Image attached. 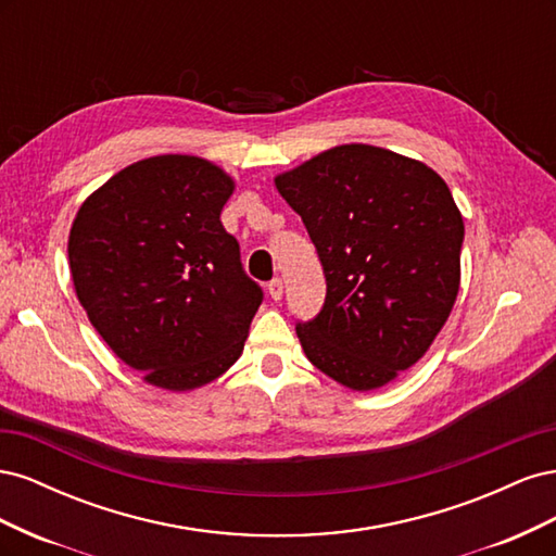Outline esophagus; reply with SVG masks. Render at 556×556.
<instances>
[{"mask_svg": "<svg viewBox=\"0 0 556 556\" xmlns=\"http://www.w3.org/2000/svg\"><path fill=\"white\" fill-rule=\"evenodd\" d=\"M268 294H271L274 301H280V299H282V294H285L282 278H274L271 282H268Z\"/></svg>", "mask_w": 556, "mask_h": 556, "instance_id": "esophagus-1", "label": "esophagus"}]
</instances>
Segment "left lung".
<instances>
[{
    "label": "left lung",
    "instance_id": "8db88e82",
    "mask_svg": "<svg viewBox=\"0 0 556 556\" xmlns=\"http://www.w3.org/2000/svg\"><path fill=\"white\" fill-rule=\"evenodd\" d=\"M327 278L296 336L325 376L378 390L422 359L462 278L464 220L445 180L392 150L345 143L276 176Z\"/></svg>",
    "mask_w": 556,
    "mask_h": 556
}]
</instances>
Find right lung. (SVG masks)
Returning a JSON list of instances; mask_svg holds the SVG:
<instances>
[{"label":"right lung","instance_id":"obj_1","mask_svg":"<svg viewBox=\"0 0 556 556\" xmlns=\"http://www.w3.org/2000/svg\"><path fill=\"white\" fill-rule=\"evenodd\" d=\"M233 180L194 155L125 166L70 231L76 296L106 345L172 392L220 378L241 357L262 288L220 223Z\"/></svg>","mask_w":556,"mask_h":556}]
</instances>
